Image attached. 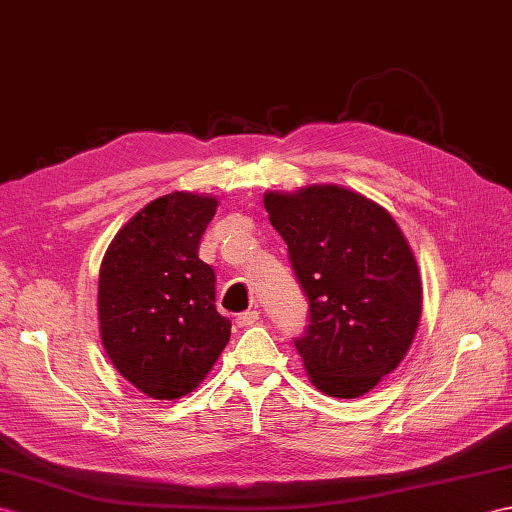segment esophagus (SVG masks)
<instances>
[{"instance_id": "obj_1", "label": "esophagus", "mask_w": 512, "mask_h": 512, "mask_svg": "<svg viewBox=\"0 0 512 512\" xmlns=\"http://www.w3.org/2000/svg\"><path fill=\"white\" fill-rule=\"evenodd\" d=\"M257 320H259V312H257V310H248V312L237 314L235 323L240 325V327H253V325L257 323Z\"/></svg>"}]
</instances>
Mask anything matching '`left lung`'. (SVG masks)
Listing matches in <instances>:
<instances>
[{
    "label": "left lung",
    "instance_id": "obj_1",
    "mask_svg": "<svg viewBox=\"0 0 512 512\" xmlns=\"http://www.w3.org/2000/svg\"><path fill=\"white\" fill-rule=\"evenodd\" d=\"M264 207L310 301V325L294 340L307 377L329 397L366 395L419 327L423 288L408 240L384 207L340 185L268 192Z\"/></svg>",
    "mask_w": 512,
    "mask_h": 512
}]
</instances>
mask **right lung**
Masks as SVG:
<instances>
[{
    "label": "right lung",
    "instance_id": "right-lung-1",
    "mask_svg": "<svg viewBox=\"0 0 512 512\" xmlns=\"http://www.w3.org/2000/svg\"><path fill=\"white\" fill-rule=\"evenodd\" d=\"M218 200L172 192L137 211L106 248L98 281L104 351L152 399H178L207 377L231 338L216 275L198 257Z\"/></svg>",
    "mask_w": 512,
    "mask_h": 512
}]
</instances>
